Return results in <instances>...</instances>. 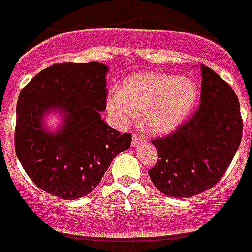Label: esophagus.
Returning a JSON list of instances; mask_svg holds the SVG:
<instances>
[{
	"mask_svg": "<svg viewBox=\"0 0 252 252\" xmlns=\"http://www.w3.org/2000/svg\"><path fill=\"white\" fill-rule=\"evenodd\" d=\"M145 143V137H143V136H140V134L134 133L133 137H132V145L133 147H137V145H140V144Z\"/></svg>",
	"mask_w": 252,
	"mask_h": 252,
	"instance_id": "esophagus-1",
	"label": "esophagus"
}]
</instances>
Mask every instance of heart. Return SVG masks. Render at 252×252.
Masks as SVG:
<instances>
[{"instance_id":"b5f03b06","label":"heart","mask_w":252,"mask_h":252,"mask_svg":"<svg viewBox=\"0 0 252 252\" xmlns=\"http://www.w3.org/2000/svg\"><path fill=\"white\" fill-rule=\"evenodd\" d=\"M198 101V86L188 76L139 72L128 76L107 101L109 113L126 126L143 112L144 128L155 134L181 126Z\"/></svg>"}]
</instances>
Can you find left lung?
Returning <instances> with one entry per match:
<instances>
[{
    "label": "left lung",
    "instance_id": "obj_1",
    "mask_svg": "<svg viewBox=\"0 0 252 252\" xmlns=\"http://www.w3.org/2000/svg\"><path fill=\"white\" fill-rule=\"evenodd\" d=\"M201 103L173 133L153 140L160 160L148 172L161 193L174 198L201 194L220 181L242 140L239 101L220 75L201 64Z\"/></svg>",
    "mask_w": 252,
    "mask_h": 252
}]
</instances>
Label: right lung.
<instances>
[{"label":"right lung","instance_id":"right-lung-1","mask_svg":"<svg viewBox=\"0 0 252 252\" xmlns=\"http://www.w3.org/2000/svg\"><path fill=\"white\" fill-rule=\"evenodd\" d=\"M108 67L99 62L59 63L36 74L19 92L15 153L38 188L62 199L91 193L132 136L101 119ZM51 109L63 113L57 132L44 128Z\"/></svg>","mask_w":252,"mask_h":252}]
</instances>
